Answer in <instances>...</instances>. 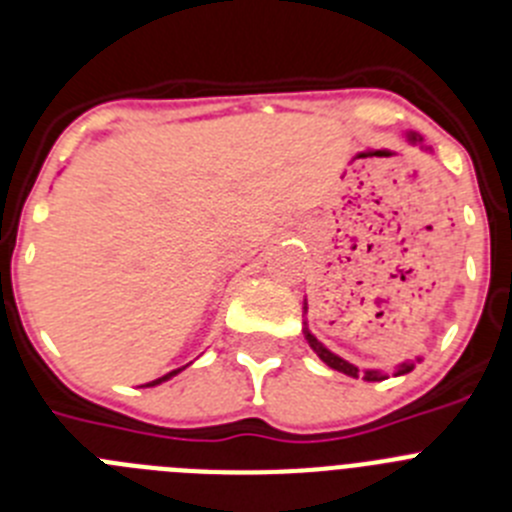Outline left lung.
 Wrapping results in <instances>:
<instances>
[{"instance_id": "obj_1", "label": "left lung", "mask_w": 512, "mask_h": 512, "mask_svg": "<svg viewBox=\"0 0 512 512\" xmlns=\"http://www.w3.org/2000/svg\"><path fill=\"white\" fill-rule=\"evenodd\" d=\"M410 140H418V135L415 133H410ZM305 338H307V343H310V348L312 351H315V354L320 356V359L325 361V364L330 366V369H336V372H343V374H348V377H359V366H354V364H348L346 359H341V356H336L333 354V351H328V348L323 346V343L318 341V338L312 336L310 330H307V325H305ZM413 366L415 364H400L397 366V377H400V374H408V372H413ZM364 379L366 382H382V379H387V374H382V372H374V369H366L364 372Z\"/></svg>"}]
</instances>
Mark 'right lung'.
Segmentation results:
<instances>
[{
  "instance_id": "right-lung-1",
  "label": "right lung",
  "mask_w": 512,
  "mask_h": 512,
  "mask_svg": "<svg viewBox=\"0 0 512 512\" xmlns=\"http://www.w3.org/2000/svg\"><path fill=\"white\" fill-rule=\"evenodd\" d=\"M182 372V369H174V372H169V374H164V377H158V379H153V382H148L146 387H153V384H161V382H166V379H171L174 377V374H179Z\"/></svg>"
}]
</instances>
